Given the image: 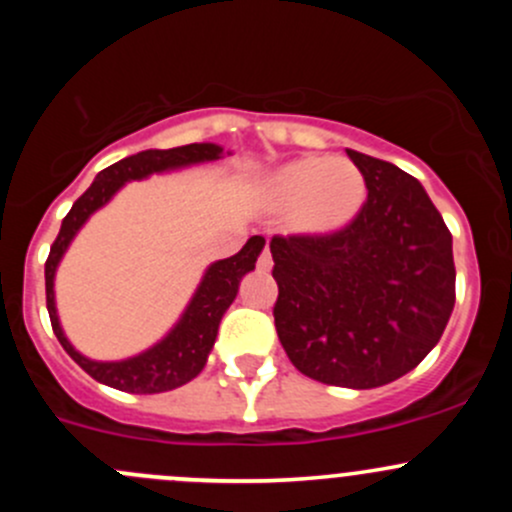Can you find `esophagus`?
Masks as SVG:
<instances>
[{
	"label": "esophagus",
	"instance_id": "obj_1",
	"mask_svg": "<svg viewBox=\"0 0 512 512\" xmlns=\"http://www.w3.org/2000/svg\"><path fill=\"white\" fill-rule=\"evenodd\" d=\"M257 270H262V272H270L272 270V255H270V250H262V255H260V260H257Z\"/></svg>",
	"mask_w": 512,
	"mask_h": 512
}]
</instances>
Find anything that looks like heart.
I'll list each match as a JSON object with an SVG mask.
<instances>
[{
	"label": "heart",
	"mask_w": 512,
	"mask_h": 512,
	"mask_svg": "<svg viewBox=\"0 0 512 512\" xmlns=\"http://www.w3.org/2000/svg\"><path fill=\"white\" fill-rule=\"evenodd\" d=\"M275 210H289V223L304 235H327L356 218L366 200V178L347 158L304 156L282 165L262 183Z\"/></svg>",
	"instance_id": "obj_1"
}]
</instances>
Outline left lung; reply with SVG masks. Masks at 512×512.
<instances>
[{
	"mask_svg": "<svg viewBox=\"0 0 512 512\" xmlns=\"http://www.w3.org/2000/svg\"><path fill=\"white\" fill-rule=\"evenodd\" d=\"M369 198L332 235H275V327L304 376L376 389L421 364L456 304L453 237L414 175L349 151Z\"/></svg>",
	"mask_w": 512,
	"mask_h": 512,
	"instance_id": "1",
	"label": "left lung"
}]
</instances>
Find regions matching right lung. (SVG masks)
I'll return each mask as SVG.
<instances>
[{"label": "right lung", "instance_id": "add662e5", "mask_svg": "<svg viewBox=\"0 0 512 512\" xmlns=\"http://www.w3.org/2000/svg\"><path fill=\"white\" fill-rule=\"evenodd\" d=\"M223 158V146L218 143H190V146L168 148V151H141L136 156H128L118 163L108 165L106 170L96 175L91 188L81 195L69 210V215L61 223L59 235L51 245L49 260H46V309H49L51 327H54L56 339L66 354L81 366L89 376H94L101 384L111 389L128 391V394H160V391L178 389L188 384L190 379L203 371L208 364V356L213 352L215 337H218L220 319L237 297V287L247 272L255 270V262L265 247V237L252 235L237 255L218 260L205 270L198 289L190 297L188 307L180 314L178 322L173 324L168 334L160 342L153 344L146 352L128 356L121 361H96L76 352L74 344L66 339L61 329L59 314H56L54 297V277L61 257L69 250L76 232L84 227L86 220L96 213L98 208L108 203L128 180H143L153 173H165V170L188 168L195 163H210V160Z\"/></svg>", "mask_w": 512, "mask_h": 512}]
</instances>
